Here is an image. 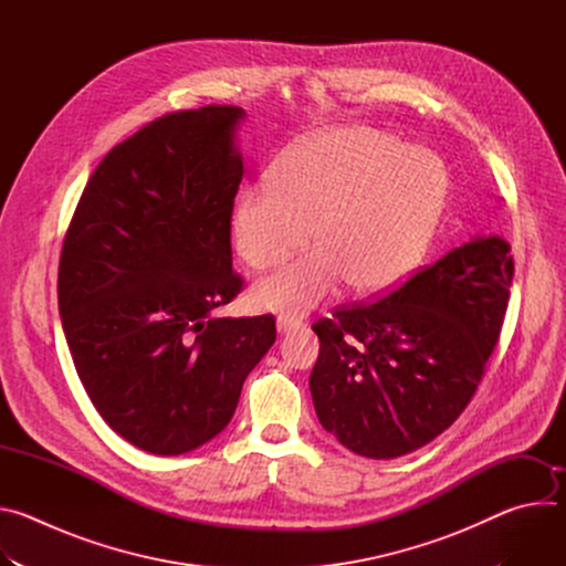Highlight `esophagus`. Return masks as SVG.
Instances as JSON below:
<instances>
[{
  "label": "esophagus",
  "mask_w": 566,
  "mask_h": 566,
  "mask_svg": "<svg viewBox=\"0 0 566 566\" xmlns=\"http://www.w3.org/2000/svg\"><path fill=\"white\" fill-rule=\"evenodd\" d=\"M297 327H300V319H295L293 315H280L277 317V332L280 334H289V332H293Z\"/></svg>",
  "instance_id": "obj_1"
}]
</instances>
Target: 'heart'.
<instances>
[{
    "instance_id": "b5f03b06",
    "label": "heart",
    "mask_w": 566,
    "mask_h": 566,
    "mask_svg": "<svg viewBox=\"0 0 566 566\" xmlns=\"http://www.w3.org/2000/svg\"><path fill=\"white\" fill-rule=\"evenodd\" d=\"M446 199L441 160L374 127H345L291 149L239 197L232 232L239 258L269 271L302 251L315 230L317 251L262 280L253 302L302 313L349 280L380 293L423 260Z\"/></svg>"
}]
</instances>
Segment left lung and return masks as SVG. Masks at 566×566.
Returning <instances> with one entry per match:
<instances>
[{"instance_id":"1","label":"left lung","mask_w":566,"mask_h":566,"mask_svg":"<svg viewBox=\"0 0 566 566\" xmlns=\"http://www.w3.org/2000/svg\"><path fill=\"white\" fill-rule=\"evenodd\" d=\"M513 271L504 239L476 237L382 300L319 317L308 387L322 428L369 459L415 452L448 430L500 343Z\"/></svg>"}]
</instances>
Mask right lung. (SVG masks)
Instances as JSON below:
<instances>
[{
	"label": "right lung",
	"instance_id": "obj_1",
	"mask_svg": "<svg viewBox=\"0 0 566 566\" xmlns=\"http://www.w3.org/2000/svg\"><path fill=\"white\" fill-rule=\"evenodd\" d=\"M244 112L160 116L107 151L64 234L57 306L75 371L105 423L151 454H184L234 415L275 317H214L244 289L230 219Z\"/></svg>",
	"mask_w": 566,
	"mask_h": 566
}]
</instances>
